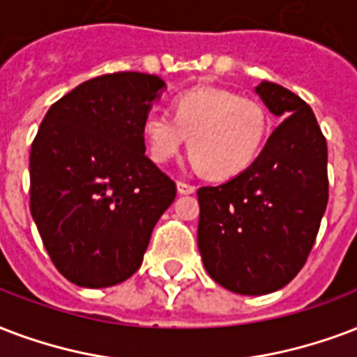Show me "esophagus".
<instances>
[{
  "label": "esophagus",
  "mask_w": 357,
  "mask_h": 357,
  "mask_svg": "<svg viewBox=\"0 0 357 357\" xmlns=\"http://www.w3.org/2000/svg\"><path fill=\"white\" fill-rule=\"evenodd\" d=\"M178 192L179 195H192L195 190H197V187L195 185H190V183H185V181H178Z\"/></svg>",
  "instance_id": "esophagus-1"
}]
</instances>
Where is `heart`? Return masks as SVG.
Listing matches in <instances>:
<instances>
[{
    "label": "heart",
    "instance_id": "obj_1",
    "mask_svg": "<svg viewBox=\"0 0 357 357\" xmlns=\"http://www.w3.org/2000/svg\"><path fill=\"white\" fill-rule=\"evenodd\" d=\"M268 132L262 102L221 88H195L176 97L172 116L149 112L144 142L155 162L174 159L189 136L192 168L213 178H232L257 160Z\"/></svg>",
    "mask_w": 357,
    "mask_h": 357
}]
</instances>
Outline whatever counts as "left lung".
<instances>
[{
	"instance_id": "left-lung-1",
	"label": "left lung",
	"mask_w": 357,
	"mask_h": 357,
	"mask_svg": "<svg viewBox=\"0 0 357 357\" xmlns=\"http://www.w3.org/2000/svg\"><path fill=\"white\" fill-rule=\"evenodd\" d=\"M255 91L281 123L247 170L198 189L204 268L243 296L275 292L298 275L328 206V144L311 106L273 82Z\"/></svg>"
}]
</instances>
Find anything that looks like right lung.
<instances>
[{
  "instance_id": "1",
  "label": "right lung",
  "mask_w": 357,
  "mask_h": 357,
  "mask_svg": "<svg viewBox=\"0 0 357 357\" xmlns=\"http://www.w3.org/2000/svg\"><path fill=\"white\" fill-rule=\"evenodd\" d=\"M165 88L130 70L91 78L50 106L31 144V215L54 266L78 287L127 281L176 198L142 136Z\"/></svg>"
}]
</instances>
